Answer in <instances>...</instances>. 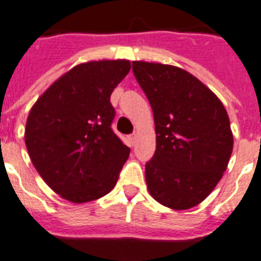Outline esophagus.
<instances>
[{
	"label": "esophagus",
	"mask_w": 261,
	"mask_h": 261,
	"mask_svg": "<svg viewBox=\"0 0 261 261\" xmlns=\"http://www.w3.org/2000/svg\"><path fill=\"white\" fill-rule=\"evenodd\" d=\"M135 138H137V134H135V133H134V134H131V135H130L131 146H134V144H135Z\"/></svg>",
	"instance_id": "1"
}]
</instances>
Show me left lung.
Here are the masks:
<instances>
[{"label": "left lung", "mask_w": 261, "mask_h": 261, "mask_svg": "<svg viewBox=\"0 0 261 261\" xmlns=\"http://www.w3.org/2000/svg\"><path fill=\"white\" fill-rule=\"evenodd\" d=\"M133 71L154 114L156 150L146 163L148 191L170 208L195 207L215 188L231 158L228 114L186 70L138 61Z\"/></svg>", "instance_id": "1"}]
</instances>
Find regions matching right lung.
Instances as JSON below:
<instances>
[{"label":"right lung","instance_id":"right-lung-1","mask_svg":"<svg viewBox=\"0 0 261 261\" xmlns=\"http://www.w3.org/2000/svg\"><path fill=\"white\" fill-rule=\"evenodd\" d=\"M126 60L78 65L53 83L30 110L25 143L51 190L73 203L113 190L130 148L111 128V93L130 71Z\"/></svg>","mask_w":261,"mask_h":261}]
</instances>
